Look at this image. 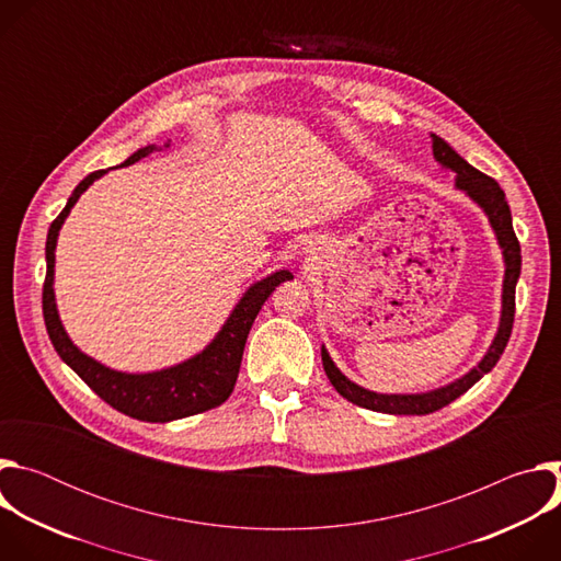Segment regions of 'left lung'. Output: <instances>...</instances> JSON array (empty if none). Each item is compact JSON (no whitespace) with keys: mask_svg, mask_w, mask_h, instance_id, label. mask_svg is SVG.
Masks as SVG:
<instances>
[{"mask_svg":"<svg viewBox=\"0 0 561 561\" xmlns=\"http://www.w3.org/2000/svg\"><path fill=\"white\" fill-rule=\"evenodd\" d=\"M431 141H433L435 162L444 171H450L455 175V188L461 191L472 204H477V208H482V213L486 215V219L495 232L497 247H500L502 260H504L500 327H497V333H495L491 346L486 348L484 357L477 362V366H472L461 377H457L439 388L424 390V392H375V390H368V388L351 381L337 368V364L329 355L327 346H322L324 370H327L331 383L335 386V390L344 399H348V402H353L362 409L388 413V415H428V413H435V411L444 409L446 404H450L453 399H457L459 394H463L470 386H474L486 373H491L495 368V364L500 362V357L508 344L513 317H515V286H517V279L522 273V249H519V242H517L515 230H513V217H511L506 195L495 180H491L489 175L479 173L474 167H470L446 139L431 133Z\"/></svg>","mask_w":561,"mask_h":561,"instance_id":"left-lung-1","label":"left lung"}]
</instances>
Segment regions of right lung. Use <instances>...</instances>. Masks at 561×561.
<instances>
[{
	"label": "right lung",
	"instance_id": "right-lung-1",
	"mask_svg": "<svg viewBox=\"0 0 561 561\" xmlns=\"http://www.w3.org/2000/svg\"><path fill=\"white\" fill-rule=\"evenodd\" d=\"M171 146V139L164 146L148 144L139 150H135L124 164L130 167L139 159L148 157L154 150H164ZM106 171H95L89 178L79 182L68 197L64 210L59 217L50 224L48 237H46V282H44V322L48 337L61 357L66 366H70L79 377H82L106 404H111L115 411L141 420V422H157L167 424L182 417H191L204 411H210L219 404H224L228 394L234 388L239 366H242V355L247 346V337L251 333V327L255 322L257 312L262 310L264 301L271 297V293L293 279V273L286 268H279L264 279L251 284L247 293L239 297L226 322L217 331V335L204 346V351L195 353L193 357L150 373H126L115 370L95 357L79 351L75 342L68 337L55 299V249L59 230L70 215L77 199L82 197L100 178H104Z\"/></svg>",
	"mask_w": 561,
	"mask_h": 561
}]
</instances>
